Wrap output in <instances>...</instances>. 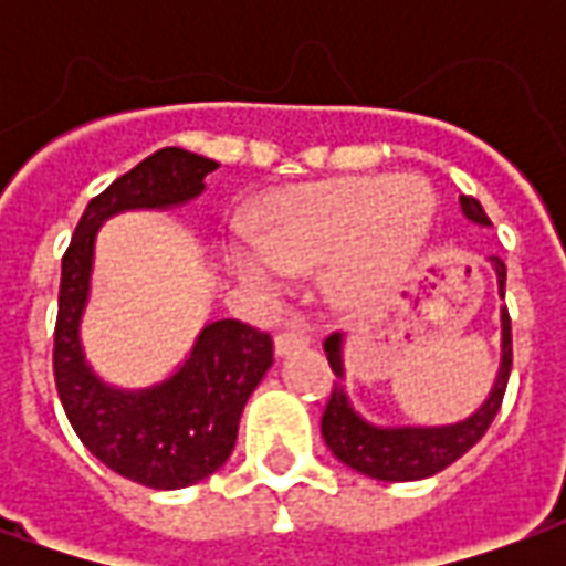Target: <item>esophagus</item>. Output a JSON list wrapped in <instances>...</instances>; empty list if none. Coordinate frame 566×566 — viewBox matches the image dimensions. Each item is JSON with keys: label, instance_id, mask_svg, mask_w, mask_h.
Listing matches in <instances>:
<instances>
[{"label": "esophagus", "instance_id": "obj_1", "mask_svg": "<svg viewBox=\"0 0 566 566\" xmlns=\"http://www.w3.org/2000/svg\"><path fill=\"white\" fill-rule=\"evenodd\" d=\"M300 348H308V336H303V333H279L275 336V357L294 355Z\"/></svg>", "mask_w": 566, "mask_h": 566}]
</instances>
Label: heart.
I'll return each instance as SVG.
<instances>
[{"label":"heart","instance_id":"heart-1","mask_svg":"<svg viewBox=\"0 0 566 566\" xmlns=\"http://www.w3.org/2000/svg\"><path fill=\"white\" fill-rule=\"evenodd\" d=\"M427 181L360 175L275 190L251 214L254 242H230L227 266L254 291H282L287 272H324L336 306L373 308L406 282L433 230Z\"/></svg>","mask_w":566,"mask_h":566}]
</instances>
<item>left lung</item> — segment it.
<instances>
[{"mask_svg": "<svg viewBox=\"0 0 566 566\" xmlns=\"http://www.w3.org/2000/svg\"><path fill=\"white\" fill-rule=\"evenodd\" d=\"M461 211L467 221L479 227H491L485 209L479 206V199L461 197ZM491 270L497 272V294L506 291V266L503 260L491 258ZM343 333H333L324 343L331 369L336 373L333 381L331 403L321 418V437L327 442V449L357 473L379 479V482H418L427 475L442 473L449 463H454L461 454L473 449L479 439L485 437L494 416H497L506 381L512 369V333H510V312L500 308V369L497 379L488 391L485 403L475 409L473 416L454 424H373L360 416L352 403V397L345 391V360H343Z\"/></svg>", "mask_w": 566, "mask_h": 566, "instance_id": "8db88e82", "label": "left lung"}]
</instances>
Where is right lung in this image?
<instances>
[{
  "mask_svg": "<svg viewBox=\"0 0 566 566\" xmlns=\"http://www.w3.org/2000/svg\"><path fill=\"white\" fill-rule=\"evenodd\" d=\"M218 163L185 148H160L87 202L63 254L54 333V379L69 424L93 458L129 482L157 491L197 485L221 470L248 397L272 367L270 333L242 321H211L169 379L115 388L84 357L81 318L91 300L96 233L120 211L175 209L206 190Z\"/></svg>",
  "mask_w": 566,
  "mask_h": 566,
  "instance_id": "add662e5",
  "label": "right lung"
}]
</instances>
